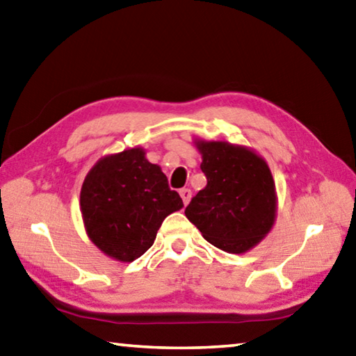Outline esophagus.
Listing matches in <instances>:
<instances>
[{
	"label": "esophagus",
	"mask_w": 356,
	"mask_h": 356,
	"mask_svg": "<svg viewBox=\"0 0 356 356\" xmlns=\"http://www.w3.org/2000/svg\"><path fill=\"white\" fill-rule=\"evenodd\" d=\"M179 193H180V197H182V200H184V204L188 205L190 199H191V190L190 188H182Z\"/></svg>",
	"instance_id": "obj_1"
}]
</instances>
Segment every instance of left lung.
<instances>
[{"instance_id":"1","label":"left lung","mask_w":356,"mask_h":356,"mask_svg":"<svg viewBox=\"0 0 356 356\" xmlns=\"http://www.w3.org/2000/svg\"><path fill=\"white\" fill-rule=\"evenodd\" d=\"M202 156L207 185L185 215L210 244L229 254H244L274 227L277 193L260 154L229 141L195 140Z\"/></svg>"}]
</instances>
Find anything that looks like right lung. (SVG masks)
<instances>
[{
  "mask_svg": "<svg viewBox=\"0 0 356 356\" xmlns=\"http://www.w3.org/2000/svg\"><path fill=\"white\" fill-rule=\"evenodd\" d=\"M184 207L143 147L96 161L83 179L81 213L87 235L102 254L131 263L151 248L163 219Z\"/></svg>",
  "mask_w": 356,
  "mask_h": 356,
  "instance_id": "obj_1",
  "label": "right lung"
}]
</instances>
